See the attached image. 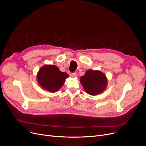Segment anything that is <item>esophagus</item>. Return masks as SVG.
I'll list each match as a JSON object with an SVG mask.
<instances>
[{"instance_id":"obj_1","label":"esophagus","mask_w":146,"mask_h":146,"mask_svg":"<svg viewBox=\"0 0 146 146\" xmlns=\"http://www.w3.org/2000/svg\"><path fill=\"white\" fill-rule=\"evenodd\" d=\"M70 75H71V76H72V77L73 78H75L76 77V76H77V74H76V73H72Z\"/></svg>"}]
</instances>
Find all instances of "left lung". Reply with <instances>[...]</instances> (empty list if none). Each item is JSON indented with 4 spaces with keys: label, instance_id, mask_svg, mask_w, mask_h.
I'll return each instance as SVG.
<instances>
[{
    "label": "left lung",
    "instance_id": "left-lung-1",
    "mask_svg": "<svg viewBox=\"0 0 146 146\" xmlns=\"http://www.w3.org/2000/svg\"><path fill=\"white\" fill-rule=\"evenodd\" d=\"M80 81L86 92L94 96L103 92L108 83V79L102 72L93 70L86 71Z\"/></svg>",
    "mask_w": 146,
    "mask_h": 146
}]
</instances>
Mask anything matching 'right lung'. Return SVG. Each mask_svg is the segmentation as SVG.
Returning a JSON list of instances; mask_svg holds the SVG:
<instances>
[{
    "label": "right lung",
    "instance_id": "obj_1",
    "mask_svg": "<svg viewBox=\"0 0 146 146\" xmlns=\"http://www.w3.org/2000/svg\"><path fill=\"white\" fill-rule=\"evenodd\" d=\"M68 75L60 72L55 65H44L37 73V81L41 88L54 93L63 85Z\"/></svg>",
    "mask_w": 146,
    "mask_h": 146
}]
</instances>
